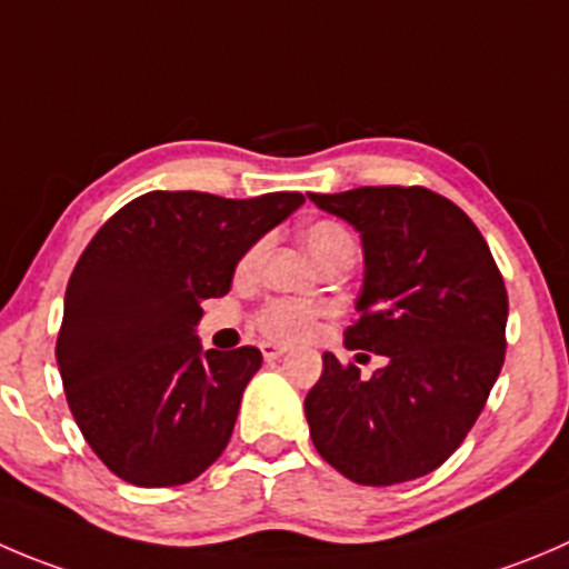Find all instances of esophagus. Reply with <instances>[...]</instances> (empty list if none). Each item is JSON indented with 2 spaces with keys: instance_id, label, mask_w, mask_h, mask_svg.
<instances>
[{
  "instance_id": "1",
  "label": "esophagus",
  "mask_w": 569,
  "mask_h": 569,
  "mask_svg": "<svg viewBox=\"0 0 569 569\" xmlns=\"http://www.w3.org/2000/svg\"><path fill=\"white\" fill-rule=\"evenodd\" d=\"M261 352H263V358H267V361H274V358H280L286 352V347H280V345H272V341H263L261 345Z\"/></svg>"
}]
</instances>
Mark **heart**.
Masks as SVG:
<instances>
[{"mask_svg": "<svg viewBox=\"0 0 569 569\" xmlns=\"http://www.w3.org/2000/svg\"><path fill=\"white\" fill-rule=\"evenodd\" d=\"M306 239L308 252L313 256V261L319 267L330 261H339V258H352L356 261V239H352L350 230L345 228L336 219H317L306 228L302 233ZM263 256V241H256L250 250L241 256L239 261V274L247 278L258 269ZM322 317V308L313 306V302L302 300H289V297H274V300L263 302L256 313V325L263 336L278 341H297L302 336L311 333L313 322Z\"/></svg>", "mask_w": 569, "mask_h": 569, "instance_id": "1", "label": "heart"}]
</instances>
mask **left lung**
Listing matches in <instances>:
<instances>
[{
  "label": "left lung",
  "instance_id": "obj_1",
  "mask_svg": "<svg viewBox=\"0 0 569 569\" xmlns=\"http://www.w3.org/2000/svg\"><path fill=\"white\" fill-rule=\"evenodd\" d=\"M308 197L361 233L363 286L345 345L386 356L361 378L356 363L325 352L306 397L313 448L363 487L428 476L465 442L503 367V274L481 230L437 191L363 186Z\"/></svg>",
  "mask_w": 569,
  "mask_h": 569
}]
</instances>
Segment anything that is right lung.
Listing matches in <instances>:
<instances>
[{"label": "right lung", "instance_id": "right-lung-1", "mask_svg": "<svg viewBox=\"0 0 569 569\" xmlns=\"http://www.w3.org/2000/svg\"><path fill=\"white\" fill-rule=\"evenodd\" d=\"M302 202L297 191H150L82 250L54 356L74 422L121 481L180 487L228 448L263 358L256 347L202 352L200 302L228 295L241 256Z\"/></svg>", "mask_w": 569, "mask_h": 569}]
</instances>
